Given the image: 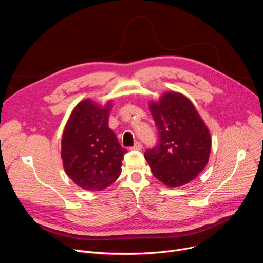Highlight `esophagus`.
<instances>
[{"mask_svg": "<svg viewBox=\"0 0 263 263\" xmlns=\"http://www.w3.org/2000/svg\"><path fill=\"white\" fill-rule=\"evenodd\" d=\"M143 148V145L140 142H136L133 147H131L132 150H141Z\"/></svg>", "mask_w": 263, "mask_h": 263, "instance_id": "esophagus-1", "label": "esophagus"}]
</instances>
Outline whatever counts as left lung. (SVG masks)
I'll use <instances>...</instances> for the list:
<instances>
[{
	"mask_svg": "<svg viewBox=\"0 0 263 263\" xmlns=\"http://www.w3.org/2000/svg\"><path fill=\"white\" fill-rule=\"evenodd\" d=\"M149 108L159 130V143L144 157L154 176L178 187L195 179L208 164L211 135L187 97L167 91Z\"/></svg>",
	"mask_w": 263,
	"mask_h": 263,
	"instance_id": "obj_1",
	"label": "left lung"
}]
</instances>
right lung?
<instances>
[{
	"label": "right lung",
	"instance_id": "1",
	"mask_svg": "<svg viewBox=\"0 0 263 263\" xmlns=\"http://www.w3.org/2000/svg\"><path fill=\"white\" fill-rule=\"evenodd\" d=\"M112 106V101L102 106L90 99L83 100L73 108L64 129V170L78 186L87 191H100L115 182L127 154L108 128Z\"/></svg>",
	"mask_w": 263,
	"mask_h": 263
}]
</instances>
